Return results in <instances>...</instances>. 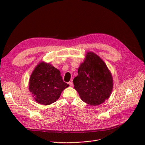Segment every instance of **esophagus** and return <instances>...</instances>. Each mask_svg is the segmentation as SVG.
Listing matches in <instances>:
<instances>
[{"mask_svg": "<svg viewBox=\"0 0 145 145\" xmlns=\"http://www.w3.org/2000/svg\"><path fill=\"white\" fill-rule=\"evenodd\" d=\"M68 84L69 85V86H72L73 85V83H72V81H70V82H68Z\"/></svg>", "mask_w": 145, "mask_h": 145, "instance_id": "1", "label": "esophagus"}]
</instances>
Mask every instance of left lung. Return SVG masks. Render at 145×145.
Segmentation results:
<instances>
[{
    "mask_svg": "<svg viewBox=\"0 0 145 145\" xmlns=\"http://www.w3.org/2000/svg\"><path fill=\"white\" fill-rule=\"evenodd\" d=\"M111 74L106 65L93 52H88L74 78V88L83 102L96 106L107 100L112 92Z\"/></svg>",
    "mask_w": 145,
    "mask_h": 145,
    "instance_id": "8db88e82",
    "label": "left lung"
}]
</instances>
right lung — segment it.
<instances>
[{"instance_id":"1","label":"right lung","mask_w":145,"mask_h":145,"mask_svg":"<svg viewBox=\"0 0 145 145\" xmlns=\"http://www.w3.org/2000/svg\"><path fill=\"white\" fill-rule=\"evenodd\" d=\"M69 85L63 81L59 70L49 63H40L31 76L29 89L36 102L42 105L55 102Z\"/></svg>"}]
</instances>
